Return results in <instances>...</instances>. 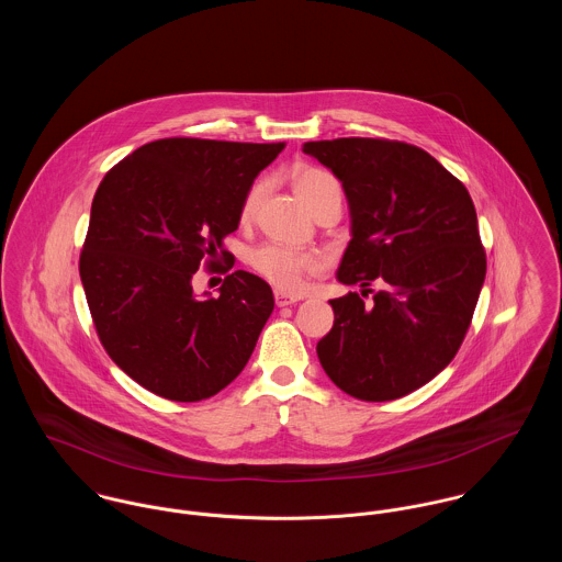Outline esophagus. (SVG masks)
Listing matches in <instances>:
<instances>
[{"mask_svg":"<svg viewBox=\"0 0 562 562\" xmlns=\"http://www.w3.org/2000/svg\"><path fill=\"white\" fill-rule=\"evenodd\" d=\"M274 301H277V305H279V307H285V305H294V303H299V301H301V296H294V294H288V292L277 290V292H274Z\"/></svg>","mask_w":562,"mask_h":562,"instance_id":"obj_1","label":"esophagus"}]
</instances>
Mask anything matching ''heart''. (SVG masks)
Masks as SVG:
<instances>
[{
    "mask_svg": "<svg viewBox=\"0 0 562 562\" xmlns=\"http://www.w3.org/2000/svg\"><path fill=\"white\" fill-rule=\"evenodd\" d=\"M294 190L305 201V205L314 212L324 199L328 196H341L339 181L324 168L318 166H301L292 175ZM263 181H257L248 188L244 201H241V221L252 218L261 194H263ZM250 266L266 277L270 283L285 292H299L307 277L318 274L322 270V257L316 252H303L294 250L274 241H266L259 248L250 252Z\"/></svg>",
    "mask_w": 562,
    "mask_h": 562,
    "instance_id": "heart-1",
    "label": "heart"
}]
</instances>
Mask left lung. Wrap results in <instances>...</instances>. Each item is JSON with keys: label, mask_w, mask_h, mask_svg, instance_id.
<instances>
[{"label": "left lung", "mask_w": 562, "mask_h": 562, "mask_svg": "<svg viewBox=\"0 0 562 562\" xmlns=\"http://www.w3.org/2000/svg\"><path fill=\"white\" fill-rule=\"evenodd\" d=\"M303 151L344 186L352 240L337 279L363 288L328 301L335 321L318 359L348 396L396 401L454 359L472 324L486 274L476 207L468 188L415 145L335 138ZM372 280L384 288L372 291Z\"/></svg>", "instance_id": "1"}]
</instances>
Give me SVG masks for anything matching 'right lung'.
Listing matches in <instances>:
<instances>
[{"label":"right lung","mask_w":562,"mask_h":562,"mask_svg":"<svg viewBox=\"0 0 562 562\" xmlns=\"http://www.w3.org/2000/svg\"><path fill=\"white\" fill-rule=\"evenodd\" d=\"M283 149L285 143L161 138L101 179L81 246V285L110 359L156 396L205 401L250 359L274 310L270 285L236 270L221 296L203 301L192 277L199 266L232 270L236 259L223 238L238 229L259 170Z\"/></svg>","instance_id":"right-lung-1"}]
</instances>
